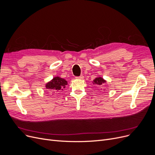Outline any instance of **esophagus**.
Masks as SVG:
<instances>
[{
  "mask_svg": "<svg viewBox=\"0 0 155 155\" xmlns=\"http://www.w3.org/2000/svg\"><path fill=\"white\" fill-rule=\"evenodd\" d=\"M84 77L83 75H80V76H79V77H76L75 78H77V79H83Z\"/></svg>",
  "mask_w": 155,
  "mask_h": 155,
  "instance_id": "1",
  "label": "esophagus"
}]
</instances>
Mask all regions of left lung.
<instances>
[{
  "label": "left lung",
  "instance_id": "obj_1",
  "mask_svg": "<svg viewBox=\"0 0 155 155\" xmlns=\"http://www.w3.org/2000/svg\"><path fill=\"white\" fill-rule=\"evenodd\" d=\"M93 82H94L93 84L97 87H101V85H102L103 84H104L105 82H106V81L104 80L101 77H97L95 79H94V80L93 81Z\"/></svg>",
  "mask_w": 155,
  "mask_h": 155
}]
</instances>
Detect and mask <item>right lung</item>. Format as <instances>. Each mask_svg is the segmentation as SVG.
<instances>
[{"mask_svg": "<svg viewBox=\"0 0 155 155\" xmlns=\"http://www.w3.org/2000/svg\"><path fill=\"white\" fill-rule=\"evenodd\" d=\"M66 85H67V82L66 80L59 77H54L50 82L46 84V88L48 90H50V92L57 94L63 91Z\"/></svg>", "mask_w": 155, "mask_h": 155, "instance_id": "add662e5", "label": "right lung"}]
</instances>
